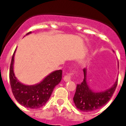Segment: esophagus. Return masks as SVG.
I'll return each instance as SVG.
<instances>
[{
  "instance_id": "1",
  "label": "esophagus",
  "mask_w": 126,
  "mask_h": 126,
  "mask_svg": "<svg viewBox=\"0 0 126 126\" xmlns=\"http://www.w3.org/2000/svg\"><path fill=\"white\" fill-rule=\"evenodd\" d=\"M73 75V73H69L66 74V75L64 76L63 79H64V80L65 81H70V79H71Z\"/></svg>"
}]
</instances>
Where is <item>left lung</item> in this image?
Instances as JSON below:
<instances>
[{"instance_id": "obj_1", "label": "left lung", "mask_w": 126, "mask_h": 126, "mask_svg": "<svg viewBox=\"0 0 126 126\" xmlns=\"http://www.w3.org/2000/svg\"><path fill=\"white\" fill-rule=\"evenodd\" d=\"M84 79L80 84H78L73 97L75 106L80 111L84 112L93 111L105 105L112 97L117 87L118 79L110 89L101 93L91 91L86 80V69H83Z\"/></svg>"}]
</instances>
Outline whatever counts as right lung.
Listing matches in <instances>:
<instances>
[{"label":"right lung","instance_id":"add662e5","mask_svg":"<svg viewBox=\"0 0 126 126\" xmlns=\"http://www.w3.org/2000/svg\"><path fill=\"white\" fill-rule=\"evenodd\" d=\"M30 33L31 32L27 34ZM15 51L12 58L9 71V79L13 94L15 99L26 108L31 109L41 108L47 103L55 87L62 80V70H57L51 73L36 85H24L16 79L14 73L13 65Z\"/></svg>","mask_w":126,"mask_h":126}]
</instances>
